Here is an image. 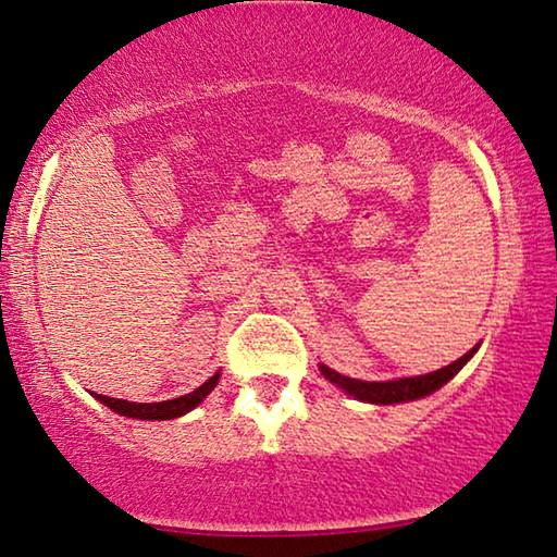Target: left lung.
<instances>
[{
	"label": "left lung",
	"instance_id": "obj_1",
	"mask_svg": "<svg viewBox=\"0 0 557 557\" xmlns=\"http://www.w3.org/2000/svg\"><path fill=\"white\" fill-rule=\"evenodd\" d=\"M481 346V344H478ZM478 346L468 350L466 356H460L458 361L448 363L446 368H438V371L425 373V375H410V379H396V381H358L348 379V375H341L333 371L326 363H319V371L333 386H338L348 396L356 400H363V404H375V406H393V404H408V400H418L435 393L438 388L446 386V383L456 375L460 368H463L470 358L475 356Z\"/></svg>",
	"mask_w": 557,
	"mask_h": 557
}]
</instances>
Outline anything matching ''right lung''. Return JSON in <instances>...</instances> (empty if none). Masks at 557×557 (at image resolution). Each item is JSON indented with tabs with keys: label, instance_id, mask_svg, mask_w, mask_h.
<instances>
[{
	"label": "right lung",
	"instance_id": "obj_1",
	"mask_svg": "<svg viewBox=\"0 0 557 557\" xmlns=\"http://www.w3.org/2000/svg\"><path fill=\"white\" fill-rule=\"evenodd\" d=\"M219 375L221 373L216 371L207 383H201L196 391L186 393V396H178L174 400H161V404H134V400L109 398V396H101V393H94V398L101 400V404L114 410V413L126 416V418H136V421H171V418L186 416L189 410L199 406L201 400L207 398L213 388H216Z\"/></svg>",
	"mask_w": 557,
	"mask_h": 557
}]
</instances>
